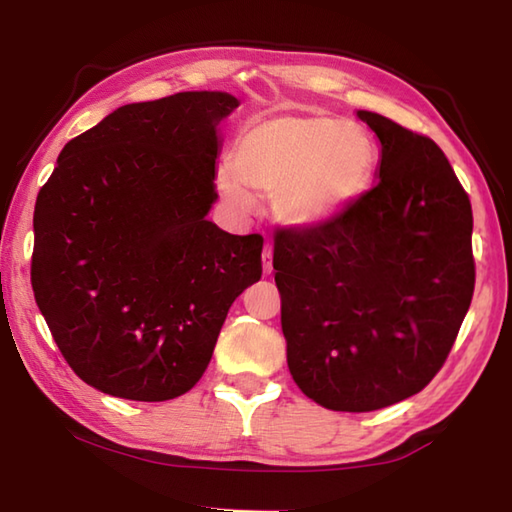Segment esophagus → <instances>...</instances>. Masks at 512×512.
I'll return each instance as SVG.
<instances>
[{"label":"esophagus","instance_id":"obj_1","mask_svg":"<svg viewBox=\"0 0 512 512\" xmlns=\"http://www.w3.org/2000/svg\"><path fill=\"white\" fill-rule=\"evenodd\" d=\"M262 271H264V275H271L273 273V250H271V246H264Z\"/></svg>","mask_w":512,"mask_h":512}]
</instances>
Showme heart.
Returning <instances> with one entry per match:
<instances>
[{
	"label": "heart",
	"mask_w": 512,
	"mask_h": 512,
	"mask_svg": "<svg viewBox=\"0 0 512 512\" xmlns=\"http://www.w3.org/2000/svg\"><path fill=\"white\" fill-rule=\"evenodd\" d=\"M377 151L368 131L327 115H277L239 135L235 169L216 187L232 210L250 212L253 192L273 196L275 219L311 230L332 223L366 194Z\"/></svg>",
	"instance_id": "obj_1"
}]
</instances>
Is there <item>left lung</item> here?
<instances>
[{
    "instance_id": "left-lung-1",
    "label": "left lung",
    "mask_w": 512,
    "mask_h": 512,
    "mask_svg": "<svg viewBox=\"0 0 512 512\" xmlns=\"http://www.w3.org/2000/svg\"><path fill=\"white\" fill-rule=\"evenodd\" d=\"M377 183L339 219L275 237L291 377L332 411H377L443 366L474 293L472 205L436 142L370 110Z\"/></svg>"
}]
</instances>
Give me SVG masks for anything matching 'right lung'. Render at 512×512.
<instances>
[{"label":"right lung","mask_w":512,"mask_h":512,"mask_svg":"<svg viewBox=\"0 0 512 512\" xmlns=\"http://www.w3.org/2000/svg\"><path fill=\"white\" fill-rule=\"evenodd\" d=\"M228 92L128 103L60 151L33 212L31 284L97 391L164 402L203 377L228 309L262 277V237L207 219Z\"/></svg>","instance_id":"add662e5"}]
</instances>
